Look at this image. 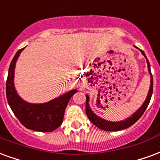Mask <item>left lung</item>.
I'll use <instances>...</instances> for the list:
<instances>
[{
    "mask_svg": "<svg viewBox=\"0 0 160 160\" xmlns=\"http://www.w3.org/2000/svg\"><path fill=\"white\" fill-rule=\"evenodd\" d=\"M141 52L142 53V55L146 57L147 59V62H148V71H149V73H150V77H151V83H150V89H149V92H148V96H147V98L146 100L143 103V104L141 105V107L137 111H135L134 114L131 116L130 118H127L126 120L121 121V122H111V121H106L103 119V118L98 117L97 115H95L93 113V111L91 110L90 106H89V97L88 95H86L87 97V100H86V112H87V115L89 120L92 122V123L97 126L98 128H100L102 130L104 131H119L122 130V129H124V128H128L130 126H132L134 122H136L140 118H141V116L143 115V113L146 111V109L148 108V104H149V102L151 100L152 94V88H153V80H152V74L151 73V68H150V64H149V62H148L147 56L145 55V53L141 50Z\"/></svg>",
    "mask_w": 160,
    "mask_h": 160,
    "instance_id": "left-lung-1",
    "label": "left lung"
}]
</instances>
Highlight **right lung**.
Returning <instances> with one entry per match:
<instances>
[{"mask_svg":"<svg viewBox=\"0 0 160 160\" xmlns=\"http://www.w3.org/2000/svg\"><path fill=\"white\" fill-rule=\"evenodd\" d=\"M23 49L17 51L9 66L6 83L7 99L16 118L26 128L39 132H52L62 123L65 109L77 90L69 91L44 104H30L23 100L17 93L13 84L16 62Z\"/></svg>","mask_w":160,"mask_h":160,"instance_id":"right-lung-1","label":"right lung"}]
</instances>
